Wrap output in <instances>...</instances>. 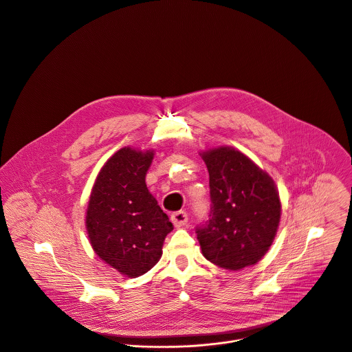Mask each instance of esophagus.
<instances>
[{"label": "esophagus", "mask_w": 352, "mask_h": 352, "mask_svg": "<svg viewBox=\"0 0 352 352\" xmlns=\"http://www.w3.org/2000/svg\"><path fill=\"white\" fill-rule=\"evenodd\" d=\"M171 221L174 223L175 227H182L188 223V213L185 211L174 212L171 214Z\"/></svg>", "instance_id": "esophagus-1"}]
</instances>
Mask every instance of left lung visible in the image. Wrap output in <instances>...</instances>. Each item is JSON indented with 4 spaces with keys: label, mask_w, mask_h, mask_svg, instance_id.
I'll list each match as a JSON object with an SVG mask.
<instances>
[{
    "label": "left lung",
    "mask_w": 352,
    "mask_h": 352,
    "mask_svg": "<svg viewBox=\"0 0 352 352\" xmlns=\"http://www.w3.org/2000/svg\"><path fill=\"white\" fill-rule=\"evenodd\" d=\"M210 173V219L196 227L204 257L238 271L260 261L274 242L280 200L272 178L242 152L220 146L203 153Z\"/></svg>",
    "instance_id": "8db88e82"
}]
</instances>
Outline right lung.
I'll use <instances>...</instances> for the list:
<instances>
[{
    "instance_id": "add662e5",
    "label": "right lung",
    "mask_w": 352,
    "mask_h": 352,
    "mask_svg": "<svg viewBox=\"0 0 352 352\" xmlns=\"http://www.w3.org/2000/svg\"><path fill=\"white\" fill-rule=\"evenodd\" d=\"M153 152L125 146L102 167L91 192L87 230L95 253L128 278L148 272L160 258L168 216L148 192L145 174Z\"/></svg>"
}]
</instances>
